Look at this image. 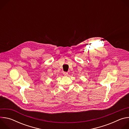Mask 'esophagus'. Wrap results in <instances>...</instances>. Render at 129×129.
Wrapping results in <instances>:
<instances>
[{
  "label": "esophagus",
  "mask_w": 129,
  "mask_h": 129,
  "mask_svg": "<svg viewBox=\"0 0 129 129\" xmlns=\"http://www.w3.org/2000/svg\"><path fill=\"white\" fill-rule=\"evenodd\" d=\"M63 75H64V76H67L68 75V72H64L63 73Z\"/></svg>",
  "instance_id": "1"
}]
</instances>
